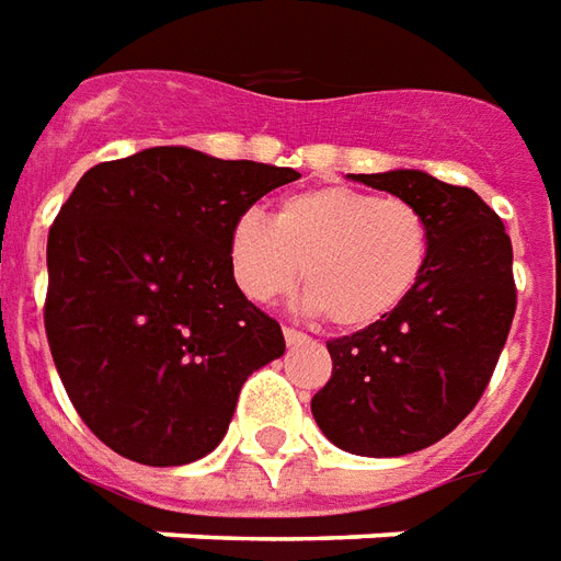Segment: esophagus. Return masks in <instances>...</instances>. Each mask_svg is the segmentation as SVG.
I'll use <instances>...</instances> for the list:
<instances>
[{"label":"esophagus","instance_id":"obj_1","mask_svg":"<svg viewBox=\"0 0 561 561\" xmlns=\"http://www.w3.org/2000/svg\"><path fill=\"white\" fill-rule=\"evenodd\" d=\"M284 341H287L289 347H296V344H305L308 335H305V332H296V329H289V325H284Z\"/></svg>","mask_w":561,"mask_h":561}]
</instances>
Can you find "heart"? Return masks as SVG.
<instances>
[{
    "instance_id": "b5f03b06",
    "label": "heart",
    "mask_w": 561,
    "mask_h": 561,
    "mask_svg": "<svg viewBox=\"0 0 561 561\" xmlns=\"http://www.w3.org/2000/svg\"><path fill=\"white\" fill-rule=\"evenodd\" d=\"M428 256L432 226L423 210L353 186L287 196L272 220L248 210L226 238L232 280L250 301L284 296L305 265L301 308L325 313L337 329L387 320L423 280Z\"/></svg>"
}]
</instances>
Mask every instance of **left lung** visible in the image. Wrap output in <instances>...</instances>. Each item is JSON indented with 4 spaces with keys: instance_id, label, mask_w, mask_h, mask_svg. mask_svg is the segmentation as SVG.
I'll use <instances>...</instances> for the list:
<instances>
[{
    "instance_id": "8db88e82",
    "label": "left lung",
    "mask_w": 561,
    "mask_h": 561,
    "mask_svg": "<svg viewBox=\"0 0 561 561\" xmlns=\"http://www.w3.org/2000/svg\"><path fill=\"white\" fill-rule=\"evenodd\" d=\"M353 181L411 202L432 226L423 280L387 320L325 344L332 377L311 399L335 447L387 459L450 435L483 396L516 311L514 250L468 186L416 169Z\"/></svg>"
}]
</instances>
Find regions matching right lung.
Wrapping results in <instances>:
<instances>
[{
  "label": "right lung",
  "instance_id": "1",
  "mask_svg": "<svg viewBox=\"0 0 561 561\" xmlns=\"http://www.w3.org/2000/svg\"><path fill=\"white\" fill-rule=\"evenodd\" d=\"M301 178L265 162L147 147L99 162L47 236L45 329L59 380L102 444L141 465L196 462L284 332L236 287L226 238Z\"/></svg>",
  "mask_w": 561,
  "mask_h": 561
}]
</instances>
